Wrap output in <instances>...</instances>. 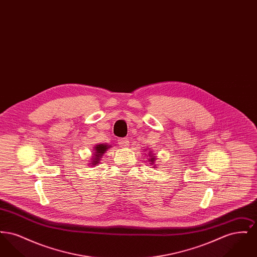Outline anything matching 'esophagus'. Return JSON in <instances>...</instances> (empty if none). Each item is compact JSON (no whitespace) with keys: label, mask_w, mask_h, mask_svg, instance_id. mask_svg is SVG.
<instances>
[{"label":"esophagus","mask_w":257,"mask_h":257,"mask_svg":"<svg viewBox=\"0 0 257 257\" xmlns=\"http://www.w3.org/2000/svg\"><path fill=\"white\" fill-rule=\"evenodd\" d=\"M118 144L121 147H127L129 146V141L126 138H121L118 140Z\"/></svg>","instance_id":"obj_1"}]
</instances>
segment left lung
Here are the masks:
<instances>
[{"label": "left lung", "mask_w": 257, "mask_h": 257, "mask_svg": "<svg viewBox=\"0 0 257 257\" xmlns=\"http://www.w3.org/2000/svg\"><path fill=\"white\" fill-rule=\"evenodd\" d=\"M148 156H149V157H150V158H149V160H148V161H149V162H150V164H152V165H153V164H154V163H155V161H156V157H155V156H154V155H152V152H151V151H150V152H149V154H148Z\"/></svg>", "instance_id": "left-lung-1"}]
</instances>
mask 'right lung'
<instances>
[{
	"label": "right lung",
	"mask_w": 257,
	"mask_h": 257,
	"mask_svg": "<svg viewBox=\"0 0 257 257\" xmlns=\"http://www.w3.org/2000/svg\"><path fill=\"white\" fill-rule=\"evenodd\" d=\"M108 148H110V146H109V145H106V144H101V145L98 144V145H96V146L94 147V148H93L94 152H93V157L90 159L91 160V161H90V163H91L90 166L98 165L99 161L102 158L103 154L107 151Z\"/></svg>",
	"instance_id": "1"
}]
</instances>
